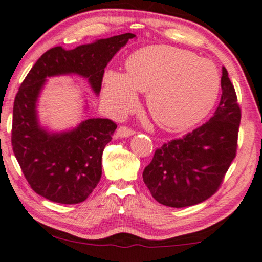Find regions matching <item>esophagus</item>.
<instances>
[{"label": "esophagus", "instance_id": "obj_1", "mask_svg": "<svg viewBox=\"0 0 262 262\" xmlns=\"http://www.w3.org/2000/svg\"><path fill=\"white\" fill-rule=\"evenodd\" d=\"M135 130L132 129L129 127H126V126H121L117 128L116 130V136L117 138H128V136L130 135H134L135 134Z\"/></svg>", "mask_w": 262, "mask_h": 262}]
</instances>
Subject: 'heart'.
Here are the masks:
<instances>
[{"label":"heart","instance_id":"obj_1","mask_svg":"<svg viewBox=\"0 0 262 262\" xmlns=\"http://www.w3.org/2000/svg\"><path fill=\"white\" fill-rule=\"evenodd\" d=\"M127 75L109 71L103 97L116 115L135 108L139 93H147L154 121L167 130L194 126L211 112L220 94V73L212 61L190 51L150 46L128 58Z\"/></svg>","mask_w":262,"mask_h":262}]
</instances>
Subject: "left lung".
Wrapping results in <instances>:
<instances>
[{
  "label": "left lung",
  "instance_id": "left-lung-1",
  "mask_svg": "<svg viewBox=\"0 0 262 262\" xmlns=\"http://www.w3.org/2000/svg\"><path fill=\"white\" fill-rule=\"evenodd\" d=\"M220 104L213 116L180 139L157 148L143 169V182L160 204L184 208L217 192L236 157L241 109L226 68Z\"/></svg>",
  "mask_w": 262,
  "mask_h": 262
}]
</instances>
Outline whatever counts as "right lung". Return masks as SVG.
<instances>
[{
	"label": "right lung",
	"mask_w": 262,
	"mask_h": 262,
	"mask_svg": "<svg viewBox=\"0 0 262 262\" xmlns=\"http://www.w3.org/2000/svg\"><path fill=\"white\" fill-rule=\"evenodd\" d=\"M135 34L115 35L66 51L53 47L40 57L21 83L14 99L12 146L26 180L51 202H84L102 176V153L117 124L109 119H89L75 129L51 134L39 126L36 101L47 77L76 73L88 78L99 94L104 69Z\"/></svg>",
	"instance_id": "1"
}]
</instances>
